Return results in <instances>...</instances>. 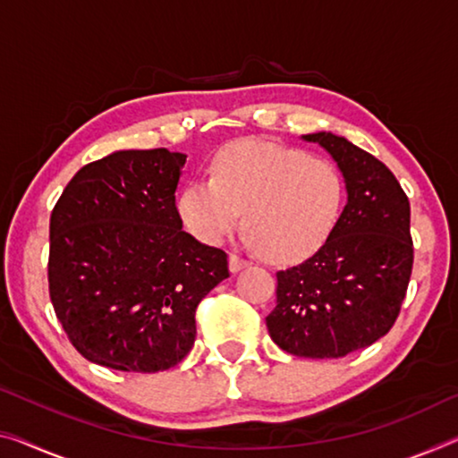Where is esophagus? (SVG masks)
Wrapping results in <instances>:
<instances>
[{"label":"esophagus","instance_id":"obj_1","mask_svg":"<svg viewBox=\"0 0 458 458\" xmlns=\"http://www.w3.org/2000/svg\"><path fill=\"white\" fill-rule=\"evenodd\" d=\"M248 266H250L248 259L239 258V256H235V253H231V256H229V270L233 274L239 272V270H243V268H248Z\"/></svg>","mask_w":458,"mask_h":458}]
</instances>
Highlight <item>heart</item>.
I'll list each match as a JSON object with an SVG mask.
<instances>
[{"label":"heart","instance_id":"heart-1","mask_svg":"<svg viewBox=\"0 0 458 458\" xmlns=\"http://www.w3.org/2000/svg\"><path fill=\"white\" fill-rule=\"evenodd\" d=\"M344 205V180L327 159L264 139L216 151L210 180L178 194V215L199 242L216 245L242 219L243 239L274 264L313 256L332 235Z\"/></svg>","mask_w":458,"mask_h":458}]
</instances>
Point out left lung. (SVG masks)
<instances>
[{"instance_id": "obj_1", "label": "left lung", "mask_w": 458, "mask_h": 458, "mask_svg": "<svg viewBox=\"0 0 458 458\" xmlns=\"http://www.w3.org/2000/svg\"><path fill=\"white\" fill-rule=\"evenodd\" d=\"M335 161L346 207L332 235L299 266L276 274L266 327L301 358H342L389 332L411 276L410 200L389 167L329 131L301 135Z\"/></svg>"}]
</instances>
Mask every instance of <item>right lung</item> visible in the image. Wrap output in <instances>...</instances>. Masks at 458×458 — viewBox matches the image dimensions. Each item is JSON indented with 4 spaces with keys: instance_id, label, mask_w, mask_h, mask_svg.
Returning a JSON list of instances; mask_svg holds the SVG:
<instances>
[{
    "instance_id": "1",
    "label": "right lung",
    "mask_w": 458,
    "mask_h": 458,
    "mask_svg": "<svg viewBox=\"0 0 458 458\" xmlns=\"http://www.w3.org/2000/svg\"><path fill=\"white\" fill-rule=\"evenodd\" d=\"M184 153L121 149L77 172L51 215L48 293L75 350L124 372H157L194 346L196 307L229 278L175 208Z\"/></svg>"
}]
</instances>
